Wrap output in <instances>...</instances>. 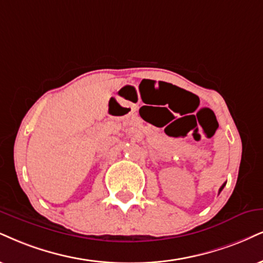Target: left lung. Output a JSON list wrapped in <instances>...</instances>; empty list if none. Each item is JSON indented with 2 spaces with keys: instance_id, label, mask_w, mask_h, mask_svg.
<instances>
[{
  "instance_id": "1",
  "label": "left lung",
  "mask_w": 263,
  "mask_h": 263,
  "mask_svg": "<svg viewBox=\"0 0 263 263\" xmlns=\"http://www.w3.org/2000/svg\"><path fill=\"white\" fill-rule=\"evenodd\" d=\"M224 185H226V183H224V184H223V185L221 186V189H219V193H221V191L223 190V187H224Z\"/></svg>"
}]
</instances>
